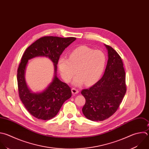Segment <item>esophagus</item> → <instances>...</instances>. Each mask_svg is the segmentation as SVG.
<instances>
[{
  "mask_svg": "<svg viewBox=\"0 0 149 149\" xmlns=\"http://www.w3.org/2000/svg\"><path fill=\"white\" fill-rule=\"evenodd\" d=\"M72 92L73 94H77V93H78L79 92V90L77 89H76V88H73L72 89Z\"/></svg>",
  "mask_w": 149,
  "mask_h": 149,
  "instance_id": "34e87169",
  "label": "esophagus"
}]
</instances>
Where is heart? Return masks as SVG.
I'll return each mask as SVG.
<instances>
[{
    "label": "heart",
    "mask_w": 149,
    "mask_h": 149,
    "mask_svg": "<svg viewBox=\"0 0 149 149\" xmlns=\"http://www.w3.org/2000/svg\"><path fill=\"white\" fill-rule=\"evenodd\" d=\"M107 61L106 56L101 50H94L87 46H81L72 50L69 58L62 57L58 61V67L62 78L69 82L75 74L73 84L81 86L95 83L102 74Z\"/></svg>",
    "instance_id": "1"
}]
</instances>
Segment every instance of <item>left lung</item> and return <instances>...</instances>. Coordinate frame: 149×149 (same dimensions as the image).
I'll use <instances>...</instances> for the list:
<instances>
[{
    "instance_id": "1",
    "label": "left lung",
    "mask_w": 149,
    "mask_h": 149,
    "mask_svg": "<svg viewBox=\"0 0 149 149\" xmlns=\"http://www.w3.org/2000/svg\"><path fill=\"white\" fill-rule=\"evenodd\" d=\"M105 46L108 60L104 75L93 86L81 91L86 101L82 112L92 121H102L113 115L127 89L122 60L112 47Z\"/></svg>"
}]
</instances>
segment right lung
<instances>
[{"instance_id": "add662e5", "label": "right lung", "mask_w": 149, "mask_h": 149, "mask_svg": "<svg viewBox=\"0 0 149 149\" xmlns=\"http://www.w3.org/2000/svg\"><path fill=\"white\" fill-rule=\"evenodd\" d=\"M75 40V37H42L31 44L22 56L17 74L19 95L27 111L38 119L47 120L56 116L64 102L71 97V88L57 77V65L65 48ZM38 56L48 57L54 63L55 75L45 90L34 94L26 85L24 74L28 60Z\"/></svg>"}]
</instances>
